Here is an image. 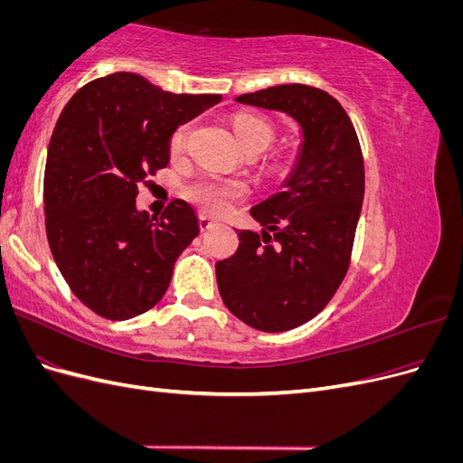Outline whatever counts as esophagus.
<instances>
[{"label": "esophagus", "instance_id": "1", "mask_svg": "<svg viewBox=\"0 0 463 463\" xmlns=\"http://www.w3.org/2000/svg\"><path fill=\"white\" fill-rule=\"evenodd\" d=\"M214 223H216V222H214L213 218H210V216H204V214H201V216H199V228H201L203 232H206V230L213 228Z\"/></svg>", "mask_w": 463, "mask_h": 463}]
</instances>
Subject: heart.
Returning <instances> with one entry per match:
<instances>
[{
	"mask_svg": "<svg viewBox=\"0 0 463 463\" xmlns=\"http://www.w3.org/2000/svg\"><path fill=\"white\" fill-rule=\"evenodd\" d=\"M233 133L237 141L241 143L245 150H264L269 148L274 138L272 125L257 116L240 114L233 118ZM191 133V123H184L174 131L170 138V150L172 154H179L185 148L187 137ZM245 185L241 181H230V179H218V177H203L193 181L187 187L185 194L191 203L203 208L204 213L210 214H222L230 210V206L241 199L245 194Z\"/></svg>",
	"mask_w": 463,
	"mask_h": 463,
	"instance_id": "b5f03b06",
	"label": "heart"
}]
</instances>
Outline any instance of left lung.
I'll return each mask as SVG.
<instances>
[{
  "instance_id": "left-lung-1",
  "label": "left lung",
  "mask_w": 463,
  "mask_h": 463,
  "mask_svg": "<svg viewBox=\"0 0 463 463\" xmlns=\"http://www.w3.org/2000/svg\"><path fill=\"white\" fill-rule=\"evenodd\" d=\"M284 111L301 128L284 191L250 208L262 232L237 230L240 247L216 262L220 296L245 325L284 332L332 299L349 269L365 194L359 138L342 104L307 85H278L235 98Z\"/></svg>"
}]
</instances>
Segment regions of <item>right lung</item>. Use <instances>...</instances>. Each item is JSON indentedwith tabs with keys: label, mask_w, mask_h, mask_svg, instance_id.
<instances>
[{
	"label": "right lung",
	"mask_w": 463,
	"mask_h": 463,
	"mask_svg": "<svg viewBox=\"0 0 463 463\" xmlns=\"http://www.w3.org/2000/svg\"><path fill=\"white\" fill-rule=\"evenodd\" d=\"M220 100L121 71L90 80L63 108L48 146L46 233L65 282L96 315L128 320L164 298L201 228L185 201H172L160 218L138 210V184L170 162L179 125Z\"/></svg>",
	"instance_id": "1"
}]
</instances>
